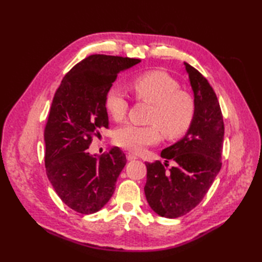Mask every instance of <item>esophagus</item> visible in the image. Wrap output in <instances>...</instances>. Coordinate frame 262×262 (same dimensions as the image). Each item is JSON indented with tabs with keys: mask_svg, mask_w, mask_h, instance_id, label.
Listing matches in <instances>:
<instances>
[{
	"mask_svg": "<svg viewBox=\"0 0 262 262\" xmlns=\"http://www.w3.org/2000/svg\"><path fill=\"white\" fill-rule=\"evenodd\" d=\"M126 157H127V160H128V161H134V160L137 159V155L133 154V153H130V152H128Z\"/></svg>",
	"mask_w": 262,
	"mask_h": 262,
	"instance_id": "obj_1",
	"label": "esophagus"
}]
</instances>
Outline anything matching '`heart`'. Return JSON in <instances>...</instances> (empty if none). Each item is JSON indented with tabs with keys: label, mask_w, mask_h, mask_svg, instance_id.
<instances>
[{
	"label": "heart",
	"mask_w": 262,
	"mask_h": 262,
	"mask_svg": "<svg viewBox=\"0 0 262 262\" xmlns=\"http://www.w3.org/2000/svg\"><path fill=\"white\" fill-rule=\"evenodd\" d=\"M132 90L140 101L152 104L148 126L126 124L116 130L115 141L122 148L141 152L161 138L160 128L169 138L185 134L194 117V100L181 91L180 84L163 71H148L136 76L130 83ZM105 108L115 120H121L127 114L128 101L119 88L111 86L105 93Z\"/></svg>",
	"instance_id": "b5f03b06"
}]
</instances>
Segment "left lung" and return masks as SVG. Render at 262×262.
<instances>
[{"instance_id": "left-lung-1", "label": "left lung", "mask_w": 262, "mask_h": 262, "mask_svg": "<svg viewBox=\"0 0 262 262\" xmlns=\"http://www.w3.org/2000/svg\"><path fill=\"white\" fill-rule=\"evenodd\" d=\"M183 64L196 105L193 120L180 141L161 152L164 163H145L147 203L166 219H177L196 207L222 166L224 122L219 100L208 81L191 65ZM169 159L176 165L166 169Z\"/></svg>"}]
</instances>
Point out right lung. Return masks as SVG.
<instances>
[{
  "label": "right lung",
  "mask_w": 262,
  "mask_h": 262,
  "mask_svg": "<svg viewBox=\"0 0 262 262\" xmlns=\"http://www.w3.org/2000/svg\"><path fill=\"white\" fill-rule=\"evenodd\" d=\"M141 59L91 55L77 63L55 93L43 133L46 173L63 203L93 214L109 202L126 155L119 147L98 157L88 151L92 136L108 128L105 93L120 72Z\"/></svg>",
  "instance_id": "right-lung-1"
}]
</instances>
